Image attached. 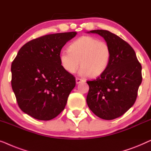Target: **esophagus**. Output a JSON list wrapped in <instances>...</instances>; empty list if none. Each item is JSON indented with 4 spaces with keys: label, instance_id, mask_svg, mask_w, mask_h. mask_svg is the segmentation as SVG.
I'll return each mask as SVG.
<instances>
[{
    "label": "esophagus",
    "instance_id": "esophagus-1",
    "mask_svg": "<svg viewBox=\"0 0 151 151\" xmlns=\"http://www.w3.org/2000/svg\"><path fill=\"white\" fill-rule=\"evenodd\" d=\"M84 81H85L81 79V78H78V77L76 78V83L77 84L80 83H81V82H84Z\"/></svg>",
    "mask_w": 151,
    "mask_h": 151
}]
</instances>
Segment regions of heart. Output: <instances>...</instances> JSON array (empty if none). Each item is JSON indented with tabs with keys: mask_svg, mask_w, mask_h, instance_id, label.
Masks as SVG:
<instances>
[{
	"mask_svg": "<svg viewBox=\"0 0 151 151\" xmlns=\"http://www.w3.org/2000/svg\"><path fill=\"white\" fill-rule=\"evenodd\" d=\"M111 56V48L107 42L86 35L72 42L68 50H62L59 60L61 66L68 73H76L81 65V75L96 77L107 68Z\"/></svg>",
	"mask_w": 151,
	"mask_h": 151,
	"instance_id": "obj_1",
	"label": "heart"
}]
</instances>
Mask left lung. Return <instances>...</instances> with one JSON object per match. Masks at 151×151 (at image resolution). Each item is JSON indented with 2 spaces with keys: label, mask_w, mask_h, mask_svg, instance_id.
<instances>
[{
  "label": "left lung",
  "mask_w": 151,
  "mask_h": 151,
  "mask_svg": "<svg viewBox=\"0 0 151 151\" xmlns=\"http://www.w3.org/2000/svg\"><path fill=\"white\" fill-rule=\"evenodd\" d=\"M88 33L102 36L110 46L111 56L106 70L87 81L90 88L87 104L98 117L113 120L126 113L136 101L142 81V65L133 48L116 34L107 30Z\"/></svg>",
  "instance_id": "8db88e82"
}]
</instances>
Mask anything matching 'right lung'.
Here are the masks:
<instances>
[{
	"mask_svg": "<svg viewBox=\"0 0 151 151\" xmlns=\"http://www.w3.org/2000/svg\"><path fill=\"white\" fill-rule=\"evenodd\" d=\"M76 35L73 31L43 35L19 50L12 64V87L25 114L50 120L64 109L76 81L61 66L59 55Z\"/></svg>",
	"mask_w": 151,
	"mask_h": 151,
	"instance_id": "obj_1",
	"label": "right lung"
}]
</instances>
